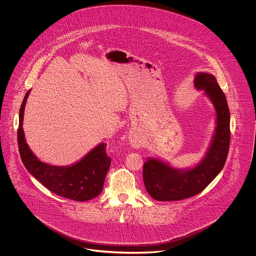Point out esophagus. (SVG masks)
<instances>
[{"label": "esophagus", "mask_w": 256, "mask_h": 256, "mask_svg": "<svg viewBox=\"0 0 256 256\" xmlns=\"http://www.w3.org/2000/svg\"><path fill=\"white\" fill-rule=\"evenodd\" d=\"M130 145L134 146V148H139L140 146V141L136 138V137H134V136H130Z\"/></svg>", "instance_id": "esophagus-1"}]
</instances>
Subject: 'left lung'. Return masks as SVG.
<instances>
[{
    "label": "left lung",
    "mask_w": 256,
    "mask_h": 256,
    "mask_svg": "<svg viewBox=\"0 0 256 256\" xmlns=\"http://www.w3.org/2000/svg\"><path fill=\"white\" fill-rule=\"evenodd\" d=\"M196 89H204L217 113L213 142L206 158L191 170H178L158 159H148L143 167L146 192L161 202L180 200L204 191L224 166L230 143V114L226 96L214 76L198 73Z\"/></svg>",
    "instance_id": "1"
}]
</instances>
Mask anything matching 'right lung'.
Wrapping results in <instances>:
<instances>
[{"instance_id": "add662e5", "label": "right lung", "mask_w": 256, "mask_h": 256, "mask_svg": "<svg viewBox=\"0 0 256 256\" xmlns=\"http://www.w3.org/2000/svg\"><path fill=\"white\" fill-rule=\"evenodd\" d=\"M30 91L24 96L20 112L17 132L18 148L24 167L39 182L50 192L76 202L96 198L102 191L111 158L106 154V144L92 150L80 162L69 167H58L43 163L30 152L23 132L24 104Z\"/></svg>"}]
</instances>
